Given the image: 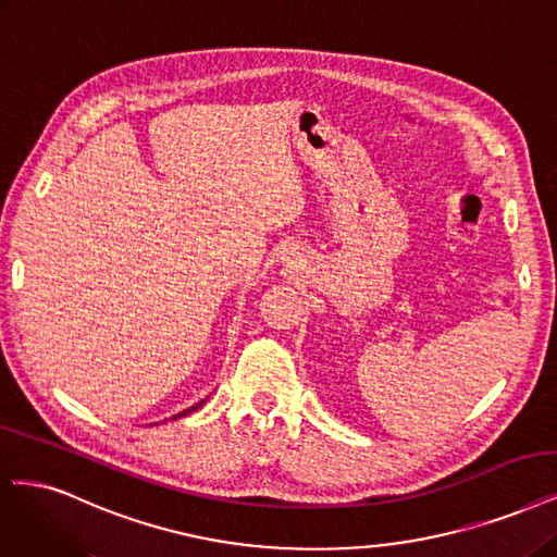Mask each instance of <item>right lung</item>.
<instances>
[{
  "instance_id": "obj_1",
  "label": "right lung",
  "mask_w": 557,
  "mask_h": 557,
  "mask_svg": "<svg viewBox=\"0 0 557 557\" xmlns=\"http://www.w3.org/2000/svg\"><path fill=\"white\" fill-rule=\"evenodd\" d=\"M202 403H205V400H200V403H196V406H190V408H188V410H184V412H180V414H175V417H172V419H177V417H184V414H188V412H194V410H198V408H200V406H202Z\"/></svg>"
}]
</instances>
